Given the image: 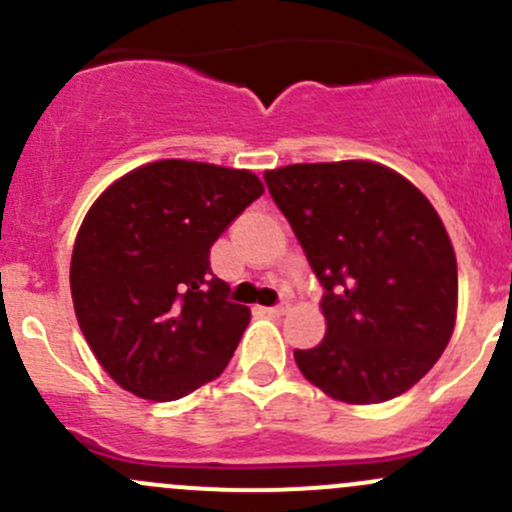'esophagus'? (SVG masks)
Here are the masks:
<instances>
[{
  "instance_id": "esophagus-1",
  "label": "esophagus",
  "mask_w": 512,
  "mask_h": 512,
  "mask_svg": "<svg viewBox=\"0 0 512 512\" xmlns=\"http://www.w3.org/2000/svg\"><path fill=\"white\" fill-rule=\"evenodd\" d=\"M265 312L270 314V317H282V314L289 312V304H287V302H277L275 307H267Z\"/></svg>"
}]
</instances>
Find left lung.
Returning a JSON list of instances; mask_svg holds the SVG:
<instances>
[{"label":"left lung","instance_id":"left-lung-1","mask_svg":"<svg viewBox=\"0 0 512 512\" xmlns=\"http://www.w3.org/2000/svg\"><path fill=\"white\" fill-rule=\"evenodd\" d=\"M265 183L324 289L327 334L294 349L299 371L347 404L409 391L456 324V255L433 205L366 160L287 165Z\"/></svg>","mask_w":512,"mask_h":512}]
</instances>
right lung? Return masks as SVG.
I'll use <instances>...</instances> for the list:
<instances>
[{
    "label": "right lung",
    "instance_id": "obj_1",
    "mask_svg": "<svg viewBox=\"0 0 512 512\" xmlns=\"http://www.w3.org/2000/svg\"><path fill=\"white\" fill-rule=\"evenodd\" d=\"M265 193L250 170L156 160L111 185L71 255L76 319L118 386L175 401L223 374L250 322L210 247Z\"/></svg>",
    "mask_w": 512,
    "mask_h": 512
}]
</instances>
